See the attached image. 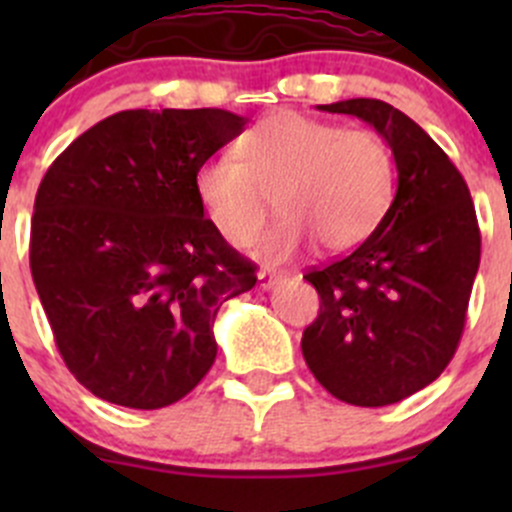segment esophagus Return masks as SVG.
Here are the masks:
<instances>
[{"instance_id": "esophagus-1", "label": "esophagus", "mask_w": 512, "mask_h": 512, "mask_svg": "<svg viewBox=\"0 0 512 512\" xmlns=\"http://www.w3.org/2000/svg\"><path fill=\"white\" fill-rule=\"evenodd\" d=\"M285 280V272H277V270H270V267H265V270L257 272V285L262 289H270L275 287L277 282Z\"/></svg>"}]
</instances>
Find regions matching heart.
<instances>
[{
	"instance_id": "heart-1",
	"label": "heart",
	"mask_w": 512,
	"mask_h": 512,
	"mask_svg": "<svg viewBox=\"0 0 512 512\" xmlns=\"http://www.w3.org/2000/svg\"><path fill=\"white\" fill-rule=\"evenodd\" d=\"M236 156L208 158L195 173V195L230 245L255 242L270 215L262 252L285 260L309 235L327 252L361 245L386 218L396 190V160L374 131L280 111L247 128Z\"/></svg>"
}]
</instances>
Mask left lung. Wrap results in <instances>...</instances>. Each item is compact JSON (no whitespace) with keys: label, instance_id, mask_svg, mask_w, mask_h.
I'll use <instances>...</instances> for the list:
<instances>
[{"label":"left lung","instance_id":"obj_1","mask_svg":"<svg viewBox=\"0 0 512 512\" xmlns=\"http://www.w3.org/2000/svg\"><path fill=\"white\" fill-rule=\"evenodd\" d=\"M319 111L374 126L394 151L399 185L354 252L304 275L322 304L302 354L339 401L389 406L436 381L456 354L480 265L476 208L451 158L391 103L349 98Z\"/></svg>","mask_w":512,"mask_h":512}]
</instances>
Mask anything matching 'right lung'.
I'll return each mask as SVG.
<instances>
[{"mask_svg":"<svg viewBox=\"0 0 512 512\" xmlns=\"http://www.w3.org/2000/svg\"><path fill=\"white\" fill-rule=\"evenodd\" d=\"M245 123L223 108L121 111L46 170L29 265L56 347L98 399L163 409L213 366L220 304L257 277L205 218L195 173Z\"/></svg>","mask_w":512,"mask_h":512,"instance_id":"right-lung-1","label":"right lung"}]
</instances>
